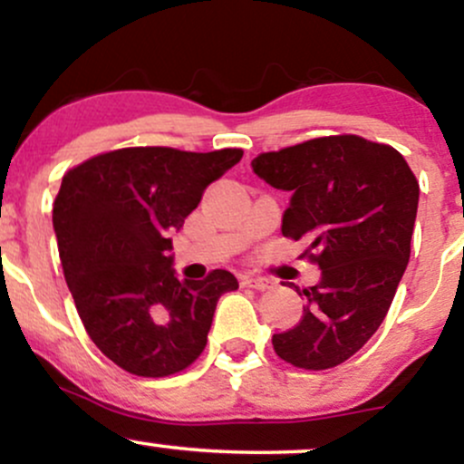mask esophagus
Masks as SVG:
<instances>
[{
	"label": "esophagus",
	"mask_w": 464,
	"mask_h": 464,
	"mask_svg": "<svg viewBox=\"0 0 464 464\" xmlns=\"http://www.w3.org/2000/svg\"><path fill=\"white\" fill-rule=\"evenodd\" d=\"M242 284L248 287H255V290H259V292L273 290V287L276 285L273 279H268V276H253V275H244Z\"/></svg>",
	"instance_id": "esophagus-1"
}]
</instances>
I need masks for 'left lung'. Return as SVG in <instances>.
<instances>
[{
	"mask_svg": "<svg viewBox=\"0 0 464 464\" xmlns=\"http://www.w3.org/2000/svg\"><path fill=\"white\" fill-rule=\"evenodd\" d=\"M253 172L290 191L281 233L305 239L321 268L301 321L273 335L281 360L305 371L343 364L380 329L410 259L419 183L406 159L358 135L318 137L264 152Z\"/></svg>",
	"mask_w": 464,
	"mask_h": 464,
	"instance_id": "8db88e82",
	"label": "left lung"
}]
</instances>
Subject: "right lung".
<instances>
[{"label":"right lung","mask_w":464,"mask_h":464,"mask_svg":"<svg viewBox=\"0 0 464 464\" xmlns=\"http://www.w3.org/2000/svg\"><path fill=\"white\" fill-rule=\"evenodd\" d=\"M242 154L121 148L63 177L52 211L63 273L89 338L120 369L168 377L205 349L218 299L237 279L214 270L180 281L169 233Z\"/></svg>","instance_id":"obj_1"}]
</instances>
